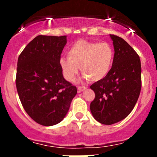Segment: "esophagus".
<instances>
[{"instance_id": "esophagus-1", "label": "esophagus", "mask_w": 157, "mask_h": 157, "mask_svg": "<svg viewBox=\"0 0 157 157\" xmlns=\"http://www.w3.org/2000/svg\"><path fill=\"white\" fill-rule=\"evenodd\" d=\"M86 89V86H77V90H78V92H82L83 91V90H85Z\"/></svg>"}]
</instances>
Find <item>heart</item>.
Segmentation results:
<instances>
[{"instance_id": "obj_1", "label": "heart", "mask_w": 157, "mask_h": 157, "mask_svg": "<svg viewBox=\"0 0 157 157\" xmlns=\"http://www.w3.org/2000/svg\"><path fill=\"white\" fill-rule=\"evenodd\" d=\"M115 60L114 49L106 42L78 40L67 51V58L59 60L63 75L67 81H74L80 67L83 77L99 81L110 73Z\"/></svg>"}]
</instances>
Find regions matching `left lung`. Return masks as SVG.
Here are the masks:
<instances>
[{
  "label": "left lung",
  "instance_id": "1",
  "mask_svg": "<svg viewBox=\"0 0 157 157\" xmlns=\"http://www.w3.org/2000/svg\"><path fill=\"white\" fill-rule=\"evenodd\" d=\"M115 60L110 73L90 86L95 99L90 111L95 119L103 124L121 121L134 109L141 90V64L139 55L122 38L110 35Z\"/></svg>",
  "mask_w": 157,
  "mask_h": 157
}]
</instances>
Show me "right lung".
I'll use <instances>...</instances> for the list:
<instances>
[{"label": "right lung", "instance_id": "add662e5", "mask_svg": "<svg viewBox=\"0 0 157 157\" xmlns=\"http://www.w3.org/2000/svg\"><path fill=\"white\" fill-rule=\"evenodd\" d=\"M66 37L36 36L18 58L16 86L20 102L30 118L43 126L62 121L77 93L60 67Z\"/></svg>", "mask_w": 157, "mask_h": 157}]
</instances>
